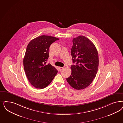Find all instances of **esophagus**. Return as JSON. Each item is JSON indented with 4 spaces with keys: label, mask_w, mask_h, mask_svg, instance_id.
I'll list each match as a JSON object with an SVG mask.
<instances>
[{
    "label": "esophagus",
    "mask_w": 123,
    "mask_h": 123,
    "mask_svg": "<svg viewBox=\"0 0 123 123\" xmlns=\"http://www.w3.org/2000/svg\"><path fill=\"white\" fill-rule=\"evenodd\" d=\"M64 68V67H59V70H60V71H61L62 70H63V69Z\"/></svg>",
    "instance_id": "obj_1"
}]
</instances>
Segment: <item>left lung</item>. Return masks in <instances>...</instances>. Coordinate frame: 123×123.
Masks as SVG:
<instances>
[{"mask_svg": "<svg viewBox=\"0 0 123 123\" xmlns=\"http://www.w3.org/2000/svg\"><path fill=\"white\" fill-rule=\"evenodd\" d=\"M73 43L71 54L74 64L71 65V74L66 80L73 88L84 89L96 76L99 62L98 53L93 43L84 36L73 38Z\"/></svg>", "mask_w": 123, "mask_h": 123, "instance_id": "8db88e82", "label": "left lung"}]
</instances>
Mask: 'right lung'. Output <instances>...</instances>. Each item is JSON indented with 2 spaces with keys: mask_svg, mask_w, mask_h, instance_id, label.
I'll list each match as a JSON object with an SVG mask.
<instances>
[{
  "mask_svg": "<svg viewBox=\"0 0 123 123\" xmlns=\"http://www.w3.org/2000/svg\"><path fill=\"white\" fill-rule=\"evenodd\" d=\"M59 39L50 36L41 35L32 39L27 47L23 60L24 69L30 83L37 89L46 87L58 73L55 67L46 63L49 47Z\"/></svg>",
  "mask_w": 123,
  "mask_h": 123,
  "instance_id": "obj_1",
  "label": "right lung"
}]
</instances>
